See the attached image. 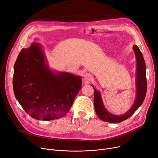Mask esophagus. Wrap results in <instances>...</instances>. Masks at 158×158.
I'll return each instance as SVG.
<instances>
[{
    "instance_id": "34e87169",
    "label": "esophagus",
    "mask_w": 158,
    "mask_h": 158,
    "mask_svg": "<svg viewBox=\"0 0 158 158\" xmlns=\"http://www.w3.org/2000/svg\"><path fill=\"white\" fill-rule=\"evenodd\" d=\"M84 79L85 81L87 82H89L92 79V77H91V75L89 73H85L84 74Z\"/></svg>"
}]
</instances>
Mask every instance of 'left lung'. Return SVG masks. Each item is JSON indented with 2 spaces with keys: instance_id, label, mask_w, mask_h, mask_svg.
Wrapping results in <instances>:
<instances>
[{
  "instance_id": "1",
  "label": "left lung",
  "mask_w": 158,
  "mask_h": 158,
  "mask_svg": "<svg viewBox=\"0 0 158 158\" xmlns=\"http://www.w3.org/2000/svg\"><path fill=\"white\" fill-rule=\"evenodd\" d=\"M133 50L136 58V98L132 107L125 114L115 115L110 113L105 108L100 92L93 86L94 89V103L96 113L102 121L110 123H120L130 118L143 102L147 93L146 65L143 56L137 46H133Z\"/></svg>"
}]
</instances>
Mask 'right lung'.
<instances>
[{
    "label": "right lung",
    "instance_id": "1",
    "mask_svg": "<svg viewBox=\"0 0 158 158\" xmlns=\"http://www.w3.org/2000/svg\"><path fill=\"white\" fill-rule=\"evenodd\" d=\"M39 44L22 49L14 65V94L32 118L44 121L65 116L81 88V78L69 73H53Z\"/></svg>",
    "mask_w": 158,
    "mask_h": 158
}]
</instances>
